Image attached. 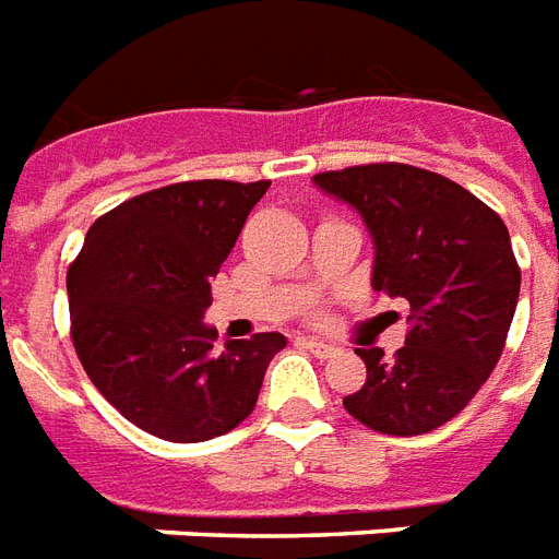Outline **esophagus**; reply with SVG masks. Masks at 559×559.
<instances>
[{
    "label": "esophagus",
    "instance_id": "obj_1",
    "mask_svg": "<svg viewBox=\"0 0 559 559\" xmlns=\"http://www.w3.org/2000/svg\"><path fill=\"white\" fill-rule=\"evenodd\" d=\"M301 346H308L317 358H334V355L341 353L337 346H332V343L325 341H317V337H301Z\"/></svg>",
    "mask_w": 559,
    "mask_h": 559
}]
</instances>
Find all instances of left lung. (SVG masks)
Listing matches in <instances>:
<instances>
[{"mask_svg": "<svg viewBox=\"0 0 559 559\" xmlns=\"http://www.w3.org/2000/svg\"><path fill=\"white\" fill-rule=\"evenodd\" d=\"M353 204L376 242L373 287L408 301L406 346L355 349L367 367L346 412L382 436H424L468 406L507 346L522 287L510 230L448 177L403 163L313 177Z\"/></svg>", "mask_w": 559, "mask_h": 559, "instance_id": "1", "label": "left lung"}]
</instances>
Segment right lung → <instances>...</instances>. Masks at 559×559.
I'll use <instances>...</instances> for the list:
<instances>
[{
	"label": "right lung",
	"instance_id": "right-lung-1",
	"mask_svg": "<svg viewBox=\"0 0 559 559\" xmlns=\"http://www.w3.org/2000/svg\"><path fill=\"white\" fill-rule=\"evenodd\" d=\"M269 180H186L103 213L68 269L70 341L85 373L130 424L195 444L258 406L278 332L225 341L204 325L210 278Z\"/></svg>",
	"mask_w": 559,
	"mask_h": 559
}]
</instances>
